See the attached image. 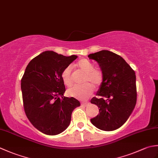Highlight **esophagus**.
Segmentation results:
<instances>
[{"label": "esophagus", "instance_id": "1", "mask_svg": "<svg viewBox=\"0 0 158 158\" xmlns=\"http://www.w3.org/2000/svg\"><path fill=\"white\" fill-rule=\"evenodd\" d=\"M81 105L82 106H89V102H81Z\"/></svg>", "mask_w": 158, "mask_h": 158}]
</instances>
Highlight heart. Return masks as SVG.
I'll return each instance as SVG.
<instances>
[{"mask_svg": "<svg viewBox=\"0 0 158 158\" xmlns=\"http://www.w3.org/2000/svg\"><path fill=\"white\" fill-rule=\"evenodd\" d=\"M76 68L81 73L85 74L83 83H86L81 86H74L67 91L68 95L77 99L85 100L88 99L94 92L93 86L98 87L101 85L103 81V73L101 70L95 69L94 64L87 59H81L75 65ZM63 83L67 87L72 86L73 83V75L72 67L69 66L62 73ZM90 84L88 85V83Z\"/></svg>", "mask_w": 158, "mask_h": 158, "instance_id": "b5f03b06", "label": "heart"}]
</instances>
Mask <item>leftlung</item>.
Returning <instances> with one entry per match:
<instances>
[{"label": "left lung", "instance_id": "1", "mask_svg": "<svg viewBox=\"0 0 158 158\" xmlns=\"http://www.w3.org/2000/svg\"><path fill=\"white\" fill-rule=\"evenodd\" d=\"M103 73V81L91 103L98 106L100 113L91 119L97 128L104 131L118 129L126 123L136 103L135 72L123 58L108 50L88 55Z\"/></svg>", "mask_w": 158, "mask_h": 158}]
</instances>
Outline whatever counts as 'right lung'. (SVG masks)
<instances>
[{"instance_id": "obj_1", "label": "right lung", "mask_w": 158, "mask_h": 158, "mask_svg": "<svg viewBox=\"0 0 158 158\" xmlns=\"http://www.w3.org/2000/svg\"><path fill=\"white\" fill-rule=\"evenodd\" d=\"M77 58L46 51L36 56L26 66L21 80L26 115L40 132L56 135L69 127L71 115L80 102L64 96L65 85L62 73Z\"/></svg>"}]
</instances>
